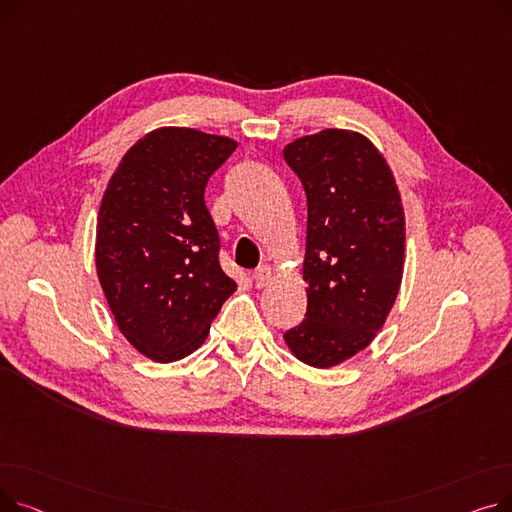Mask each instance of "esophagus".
I'll use <instances>...</instances> for the list:
<instances>
[{
  "instance_id": "obj_1",
  "label": "esophagus",
  "mask_w": 512,
  "mask_h": 512,
  "mask_svg": "<svg viewBox=\"0 0 512 512\" xmlns=\"http://www.w3.org/2000/svg\"><path fill=\"white\" fill-rule=\"evenodd\" d=\"M251 280H253V284L257 288L267 286V284H270V280H272V267L270 265H259L257 270L251 274Z\"/></svg>"
}]
</instances>
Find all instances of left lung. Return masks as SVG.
<instances>
[{
    "mask_svg": "<svg viewBox=\"0 0 512 512\" xmlns=\"http://www.w3.org/2000/svg\"><path fill=\"white\" fill-rule=\"evenodd\" d=\"M307 195V313L284 334L292 355L334 367L375 338L405 263V211L382 153L359 132L328 128L284 147Z\"/></svg>",
    "mask_w": 512,
    "mask_h": 512,
    "instance_id": "1",
    "label": "left lung"
}]
</instances>
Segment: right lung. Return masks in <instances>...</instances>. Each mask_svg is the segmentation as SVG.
Returning a JSON list of instances; mask_svg holds the SVG:
<instances>
[{
    "instance_id": "obj_1",
    "label": "right lung",
    "mask_w": 512,
    "mask_h": 512,
    "mask_svg": "<svg viewBox=\"0 0 512 512\" xmlns=\"http://www.w3.org/2000/svg\"><path fill=\"white\" fill-rule=\"evenodd\" d=\"M234 149L218 134L157 128L126 151L105 188L97 276L120 332L153 361L197 351L236 290L205 205L209 176Z\"/></svg>"
}]
</instances>
